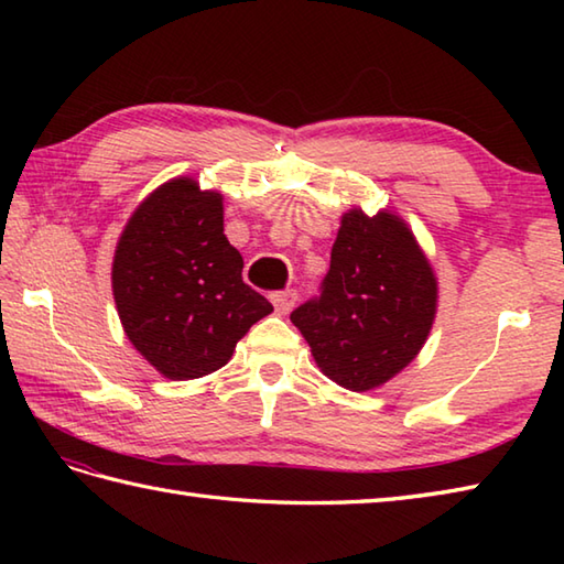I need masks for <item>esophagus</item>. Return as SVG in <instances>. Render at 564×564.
Instances as JSON below:
<instances>
[{
    "label": "esophagus",
    "mask_w": 564,
    "mask_h": 564,
    "mask_svg": "<svg viewBox=\"0 0 564 564\" xmlns=\"http://www.w3.org/2000/svg\"><path fill=\"white\" fill-rule=\"evenodd\" d=\"M295 301H297V291H293V289L271 293V303H273V307H275V313H281V315L291 313Z\"/></svg>",
    "instance_id": "obj_1"
}]
</instances>
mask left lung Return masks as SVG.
Wrapping results in <instances>:
<instances>
[{"label":"left lung","instance_id":"left-lung-1","mask_svg":"<svg viewBox=\"0 0 564 564\" xmlns=\"http://www.w3.org/2000/svg\"><path fill=\"white\" fill-rule=\"evenodd\" d=\"M436 315V279L400 218L344 215L319 295L291 313L322 373L364 392L422 349Z\"/></svg>","mask_w":564,"mask_h":564}]
</instances>
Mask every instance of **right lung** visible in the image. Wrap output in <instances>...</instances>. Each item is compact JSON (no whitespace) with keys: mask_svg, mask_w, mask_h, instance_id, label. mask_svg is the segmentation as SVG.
<instances>
[{"mask_svg":"<svg viewBox=\"0 0 564 564\" xmlns=\"http://www.w3.org/2000/svg\"><path fill=\"white\" fill-rule=\"evenodd\" d=\"M223 232V196L172 178L140 203L113 257V297L128 339L172 380L223 368L273 305L242 281Z\"/></svg>","mask_w":564,"mask_h":564,"instance_id":"right-lung-1","label":"right lung"}]
</instances>
